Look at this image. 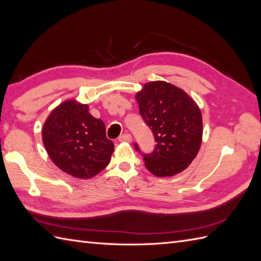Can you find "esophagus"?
Wrapping results in <instances>:
<instances>
[{
	"instance_id": "esophagus-1",
	"label": "esophagus",
	"mask_w": 261,
	"mask_h": 261,
	"mask_svg": "<svg viewBox=\"0 0 261 261\" xmlns=\"http://www.w3.org/2000/svg\"><path fill=\"white\" fill-rule=\"evenodd\" d=\"M118 141H119L120 143H123V142L129 143V142H132V135L128 134V133H126V134H123V135H120V136L118 137Z\"/></svg>"
}]
</instances>
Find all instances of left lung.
Listing matches in <instances>:
<instances>
[{"mask_svg":"<svg viewBox=\"0 0 261 261\" xmlns=\"http://www.w3.org/2000/svg\"><path fill=\"white\" fill-rule=\"evenodd\" d=\"M135 97L139 114L156 142L154 151L143 155L146 168L157 177L185 170L201 145L202 117L198 105L181 88L164 81L146 83ZM135 149L141 151L137 144Z\"/></svg>","mask_w":261,"mask_h":261,"instance_id":"obj_1","label":"left lung"}]
</instances>
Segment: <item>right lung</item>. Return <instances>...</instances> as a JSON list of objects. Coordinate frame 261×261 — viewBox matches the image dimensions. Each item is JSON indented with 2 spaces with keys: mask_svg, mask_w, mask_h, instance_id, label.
Listing matches in <instances>:
<instances>
[{
  "mask_svg": "<svg viewBox=\"0 0 261 261\" xmlns=\"http://www.w3.org/2000/svg\"><path fill=\"white\" fill-rule=\"evenodd\" d=\"M42 138L53 163L76 178L96 176L110 164L114 151L103 120L93 117L88 105L75 99L52 111L43 125Z\"/></svg>",
  "mask_w": 261,
  "mask_h": 261,
  "instance_id": "right-lung-1",
  "label": "right lung"
}]
</instances>
